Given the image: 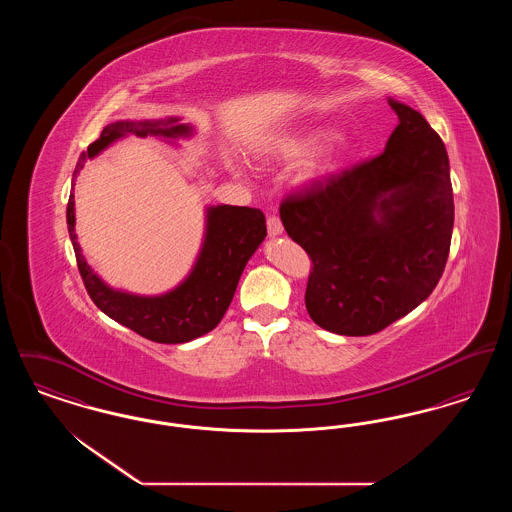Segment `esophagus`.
<instances>
[{"label": "esophagus", "instance_id": "obj_1", "mask_svg": "<svg viewBox=\"0 0 512 512\" xmlns=\"http://www.w3.org/2000/svg\"><path fill=\"white\" fill-rule=\"evenodd\" d=\"M267 230L270 238H276V236H280V234L284 232V226H282V222H280L278 217L272 215V217H268L267 219Z\"/></svg>", "mask_w": 512, "mask_h": 512}]
</instances>
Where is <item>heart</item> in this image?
<instances>
[{
	"instance_id": "1",
	"label": "heart",
	"mask_w": 512,
	"mask_h": 512,
	"mask_svg": "<svg viewBox=\"0 0 512 512\" xmlns=\"http://www.w3.org/2000/svg\"><path fill=\"white\" fill-rule=\"evenodd\" d=\"M332 138V130H326V128H313L309 132H303L299 136H295L292 140H286L282 144V151L288 155V157H307V155H313L317 151L318 147L322 146L324 142H328ZM340 149L336 146L328 147L324 151H320L318 155H315L313 159H309L301 171L297 174V184L301 186H311V184H317L322 178H326L328 174L336 171L338 163H340ZM228 171L240 172V167L234 163V161H228Z\"/></svg>"
}]
</instances>
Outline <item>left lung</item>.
<instances>
[{
    "label": "left lung",
    "instance_id": "left-lung-1",
    "mask_svg": "<svg viewBox=\"0 0 512 512\" xmlns=\"http://www.w3.org/2000/svg\"><path fill=\"white\" fill-rule=\"evenodd\" d=\"M388 101L399 124L378 157L280 205L288 236L313 261L307 313L340 336H370L411 313L438 286L449 255L447 151L418 111Z\"/></svg>",
    "mask_w": 512,
    "mask_h": 512
}]
</instances>
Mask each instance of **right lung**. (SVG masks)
I'll list each match as a JSON object with an SVG mask.
<instances>
[{
	"instance_id": "1",
	"label": "right lung",
	"mask_w": 512,
	"mask_h": 512,
	"mask_svg": "<svg viewBox=\"0 0 512 512\" xmlns=\"http://www.w3.org/2000/svg\"><path fill=\"white\" fill-rule=\"evenodd\" d=\"M128 134L165 140L190 138L192 124H180L178 117L161 121H117L107 124L101 136L88 146L76 163V174L88 159ZM74 194L67 205V224L74 255L84 286L99 309L122 326L157 343H186L217 328L232 303L247 261L267 236L265 215L259 209L215 205L205 211V236L190 274L171 292L136 295L107 286L82 255L74 232Z\"/></svg>"
}]
</instances>
